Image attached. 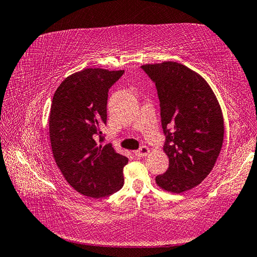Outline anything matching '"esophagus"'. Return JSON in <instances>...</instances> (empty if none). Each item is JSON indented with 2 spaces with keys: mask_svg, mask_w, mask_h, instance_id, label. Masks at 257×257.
I'll list each match as a JSON object with an SVG mask.
<instances>
[{
  "mask_svg": "<svg viewBox=\"0 0 257 257\" xmlns=\"http://www.w3.org/2000/svg\"><path fill=\"white\" fill-rule=\"evenodd\" d=\"M149 154H151V149L147 146H143L138 149V151H135V155L138 157H147Z\"/></svg>",
  "mask_w": 257,
  "mask_h": 257,
  "instance_id": "1",
  "label": "esophagus"
}]
</instances>
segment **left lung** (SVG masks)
<instances>
[{"instance_id": "obj_1", "label": "left lung", "mask_w": 257, "mask_h": 257, "mask_svg": "<svg viewBox=\"0 0 257 257\" xmlns=\"http://www.w3.org/2000/svg\"><path fill=\"white\" fill-rule=\"evenodd\" d=\"M155 82L170 165L156 184L171 193L195 188L213 169L223 143V115L208 82L176 62L146 64Z\"/></svg>"}]
</instances>
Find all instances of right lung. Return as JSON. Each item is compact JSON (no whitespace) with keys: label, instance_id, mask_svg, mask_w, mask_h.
Returning <instances> with one entry per match:
<instances>
[{"label":"right lung","instance_id":"1","mask_svg":"<svg viewBox=\"0 0 257 257\" xmlns=\"http://www.w3.org/2000/svg\"><path fill=\"white\" fill-rule=\"evenodd\" d=\"M124 71L84 68L59 84L51 101L49 138L54 160L68 184L90 198H103L123 185L128 158L110 144H97L106 123L108 92Z\"/></svg>","mask_w":257,"mask_h":257}]
</instances>
